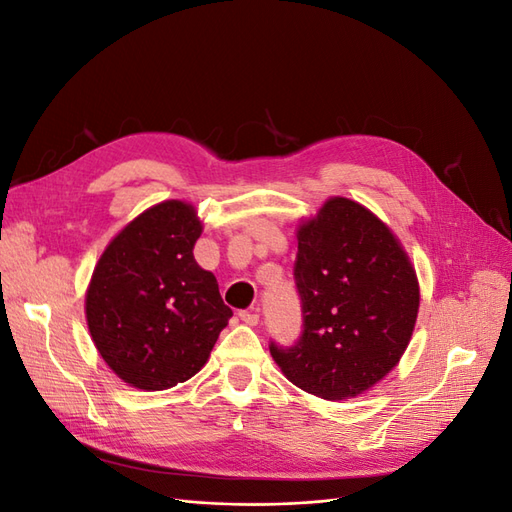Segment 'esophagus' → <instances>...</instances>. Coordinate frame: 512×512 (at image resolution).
<instances>
[{"label": "esophagus", "instance_id": "esophagus-1", "mask_svg": "<svg viewBox=\"0 0 512 512\" xmlns=\"http://www.w3.org/2000/svg\"><path fill=\"white\" fill-rule=\"evenodd\" d=\"M239 318H241L245 324H250V327H256L258 320H260V316H258L256 312H252V309H243V312H239Z\"/></svg>", "mask_w": 512, "mask_h": 512}]
</instances>
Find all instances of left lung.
Masks as SVG:
<instances>
[{
  "instance_id": "8db88e82",
  "label": "left lung",
  "mask_w": 512,
  "mask_h": 512,
  "mask_svg": "<svg viewBox=\"0 0 512 512\" xmlns=\"http://www.w3.org/2000/svg\"><path fill=\"white\" fill-rule=\"evenodd\" d=\"M303 312L299 342H271L273 361L305 393L350 399L380 382L416 324V271L391 228L363 205L333 196L297 230Z\"/></svg>"
}]
</instances>
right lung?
<instances>
[{"instance_id": "obj_1", "label": "right lung", "mask_w": 512, "mask_h": 512, "mask_svg": "<svg viewBox=\"0 0 512 512\" xmlns=\"http://www.w3.org/2000/svg\"><path fill=\"white\" fill-rule=\"evenodd\" d=\"M196 209L164 200L106 245L85 294L91 339L115 374L141 391L190 380L207 363L232 309L198 267Z\"/></svg>"}]
</instances>
